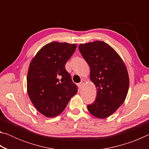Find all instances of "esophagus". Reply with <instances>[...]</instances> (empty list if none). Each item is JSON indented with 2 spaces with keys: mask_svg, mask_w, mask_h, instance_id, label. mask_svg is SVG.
I'll list each match as a JSON object with an SVG mask.
<instances>
[{
  "mask_svg": "<svg viewBox=\"0 0 149 149\" xmlns=\"http://www.w3.org/2000/svg\"><path fill=\"white\" fill-rule=\"evenodd\" d=\"M84 84H85V80L82 79L81 81V82L79 83V84H77V86H78V87L79 88V89H81V88L83 87V85H84Z\"/></svg>",
  "mask_w": 149,
  "mask_h": 149,
  "instance_id": "34e87169",
  "label": "esophagus"
}]
</instances>
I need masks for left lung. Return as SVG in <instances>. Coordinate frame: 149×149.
I'll return each mask as SVG.
<instances>
[{"label":"left lung","mask_w":149,"mask_h":149,"mask_svg":"<svg viewBox=\"0 0 149 149\" xmlns=\"http://www.w3.org/2000/svg\"><path fill=\"white\" fill-rule=\"evenodd\" d=\"M79 50L90 67V78L97 88L95 102L87 105L94 116L105 118L123 104L130 80L122 59L109 45L100 41L80 44Z\"/></svg>","instance_id":"8db88e82"}]
</instances>
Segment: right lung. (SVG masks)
<instances>
[{"instance_id": "obj_1", "label": "right lung", "mask_w": 149, "mask_h": 149, "mask_svg": "<svg viewBox=\"0 0 149 149\" xmlns=\"http://www.w3.org/2000/svg\"><path fill=\"white\" fill-rule=\"evenodd\" d=\"M76 45L53 41L45 45L30 63L27 77V93L36 109L46 117L64 110L77 87L65 68Z\"/></svg>"}]
</instances>
